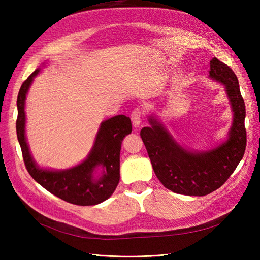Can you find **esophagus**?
Here are the masks:
<instances>
[{"label": "esophagus", "instance_id": "34e87169", "mask_svg": "<svg viewBox=\"0 0 260 260\" xmlns=\"http://www.w3.org/2000/svg\"><path fill=\"white\" fill-rule=\"evenodd\" d=\"M131 118L132 121H133V124L135 127L139 126L141 124V121L143 119V110L140 107H136L133 109V112L131 114Z\"/></svg>", "mask_w": 260, "mask_h": 260}]
</instances>
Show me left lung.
I'll return each instance as SVG.
<instances>
[{
  "instance_id": "8db88e82",
  "label": "left lung",
  "mask_w": 260,
  "mask_h": 260,
  "mask_svg": "<svg viewBox=\"0 0 260 260\" xmlns=\"http://www.w3.org/2000/svg\"><path fill=\"white\" fill-rule=\"evenodd\" d=\"M210 77L224 85L234 110L229 139L217 148L193 153L176 143L162 124L151 117V127L141 137L157 179L167 189L184 196H207L219 189L234 173L245 154L246 107L237 76L217 58L210 61Z\"/></svg>"
}]
</instances>
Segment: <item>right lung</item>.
<instances>
[{
    "instance_id": "1",
    "label": "right lung",
    "mask_w": 260,
    "mask_h": 260,
    "mask_svg": "<svg viewBox=\"0 0 260 260\" xmlns=\"http://www.w3.org/2000/svg\"><path fill=\"white\" fill-rule=\"evenodd\" d=\"M39 71L35 70L24 80L16 101V135L25 168L39 184L56 197L77 206H95L112 196L118 184L121 141L132 132L131 118L118 115L102 123L90 154L77 167L66 171L39 169L31 156L24 134L25 96ZM98 166L103 167V175L99 179H93V171Z\"/></svg>"
}]
</instances>
